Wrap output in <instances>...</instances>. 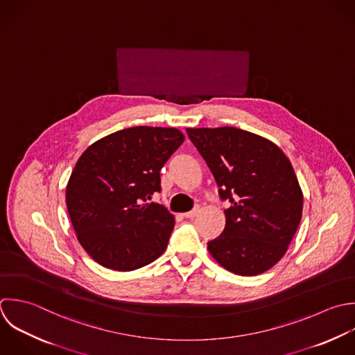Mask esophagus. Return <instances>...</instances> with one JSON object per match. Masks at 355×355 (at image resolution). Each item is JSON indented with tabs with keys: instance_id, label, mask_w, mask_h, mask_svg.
I'll use <instances>...</instances> for the list:
<instances>
[{
	"instance_id": "esophagus-1",
	"label": "esophagus",
	"mask_w": 355,
	"mask_h": 355,
	"mask_svg": "<svg viewBox=\"0 0 355 355\" xmlns=\"http://www.w3.org/2000/svg\"><path fill=\"white\" fill-rule=\"evenodd\" d=\"M199 213H200V207L198 206V207H195L193 210H191V211H188V213H184L182 217H185V218H193V217H196Z\"/></svg>"
}]
</instances>
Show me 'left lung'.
Instances as JSON below:
<instances>
[{
  "mask_svg": "<svg viewBox=\"0 0 355 355\" xmlns=\"http://www.w3.org/2000/svg\"><path fill=\"white\" fill-rule=\"evenodd\" d=\"M209 166L224 210L223 234L207 242L225 270L253 277L286 253L303 211V192L286 155L271 141L235 128H187Z\"/></svg>",
  "mask_w": 355,
  "mask_h": 355,
  "instance_id": "left-lung-1",
  "label": "left lung"
}]
</instances>
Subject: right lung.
<instances>
[{
	"label": "right lung",
	"instance_id": "1",
	"mask_svg": "<svg viewBox=\"0 0 355 355\" xmlns=\"http://www.w3.org/2000/svg\"><path fill=\"white\" fill-rule=\"evenodd\" d=\"M184 139L177 128L131 127L94 142L77 160L66 206L80 245L102 267L134 271L166 250L174 216L148 200Z\"/></svg>",
	"mask_w": 355,
	"mask_h": 355
}]
</instances>
